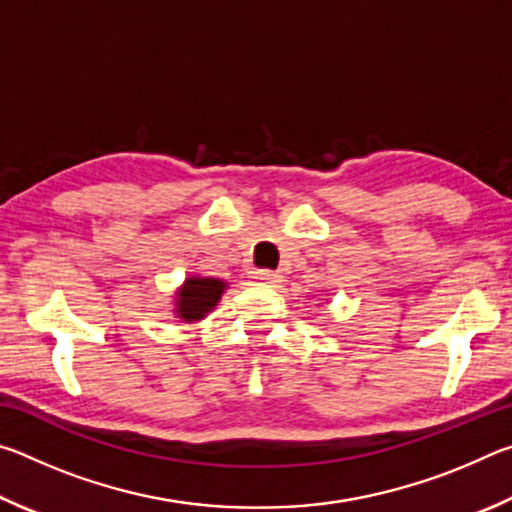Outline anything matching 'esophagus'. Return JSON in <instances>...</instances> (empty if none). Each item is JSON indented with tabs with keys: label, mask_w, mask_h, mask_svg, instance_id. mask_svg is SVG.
<instances>
[{
	"label": "esophagus",
	"mask_w": 512,
	"mask_h": 512,
	"mask_svg": "<svg viewBox=\"0 0 512 512\" xmlns=\"http://www.w3.org/2000/svg\"><path fill=\"white\" fill-rule=\"evenodd\" d=\"M250 280L259 284H275L280 282V275L273 271H266V268H257V271H250Z\"/></svg>",
	"instance_id": "esophagus-1"
}]
</instances>
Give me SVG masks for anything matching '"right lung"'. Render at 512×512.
Returning <instances> with one entry per match:
<instances>
[{"label": "right lung", "instance_id": "obj_1", "mask_svg": "<svg viewBox=\"0 0 512 512\" xmlns=\"http://www.w3.org/2000/svg\"><path fill=\"white\" fill-rule=\"evenodd\" d=\"M225 291V282L216 277H187L183 287L176 293V316L185 323L203 320L216 307Z\"/></svg>", "mask_w": 512, "mask_h": 512}]
</instances>
